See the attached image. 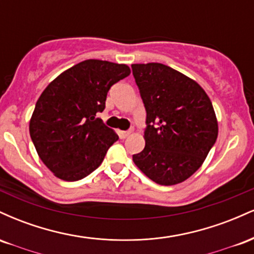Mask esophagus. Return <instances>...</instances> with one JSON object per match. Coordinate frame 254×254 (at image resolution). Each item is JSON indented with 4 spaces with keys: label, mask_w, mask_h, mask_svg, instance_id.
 <instances>
[{
    "label": "esophagus",
    "mask_w": 254,
    "mask_h": 254,
    "mask_svg": "<svg viewBox=\"0 0 254 254\" xmlns=\"http://www.w3.org/2000/svg\"><path fill=\"white\" fill-rule=\"evenodd\" d=\"M129 135H130L129 130H127V131H121V132H119V136H121V138H127V137Z\"/></svg>",
    "instance_id": "obj_1"
}]
</instances>
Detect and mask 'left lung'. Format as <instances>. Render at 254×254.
Listing matches in <instances>:
<instances>
[{"mask_svg":"<svg viewBox=\"0 0 254 254\" xmlns=\"http://www.w3.org/2000/svg\"><path fill=\"white\" fill-rule=\"evenodd\" d=\"M144 104L145 147L135 165L160 185H176L202 166L217 138V121L196 81L161 63L132 64Z\"/></svg>","mask_w":254,"mask_h":254,"instance_id":"1","label":"left lung"}]
</instances>
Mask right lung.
Listing matches in <instances>:
<instances>
[{
    "label": "right lung",
    "instance_id": "add662e5",
    "mask_svg": "<svg viewBox=\"0 0 254 254\" xmlns=\"http://www.w3.org/2000/svg\"><path fill=\"white\" fill-rule=\"evenodd\" d=\"M130 75L125 64L87 60L46 87L30 122V135L44 165L60 179L76 182L95 171L117 133L97 118L107 92Z\"/></svg>",
    "mask_w": 254,
    "mask_h": 254
}]
</instances>
